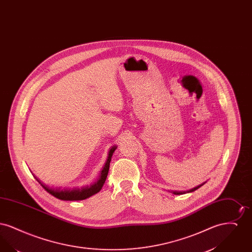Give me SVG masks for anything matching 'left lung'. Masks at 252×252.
<instances>
[{"mask_svg":"<svg viewBox=\"0 0 252 252\" xmlns=\"http://www.w3.org/2000/svg\"><path fill=\"white\" fill-rule=\"evenodd\" d=\"M205 183V182H204ZM203 183V184H204ZM203 184H201V185H198V186H196V187H194V188H192L191 190H189V191H184V192H176V191H173V193L174 194H183V193H186V192H192L193 191H195V190H197L199 187H201Z\"/></svg>","mask_w":252,"mask_h":252,"instance_id":"obj_1","label":"left lung"}]
</instances>
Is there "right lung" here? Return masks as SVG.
Returning <instances> with one entry per match:
<instances>
[{
  "mask_svg": "<svg viewBox=\"0 0 252 252\" xmlns=\"http://www.w3.org/2000/svg\"><path fill=\"white\" fill-rule=\"evenodd\" d=\"M117 146H112L108 152V158L106 160V163L104 165V167L102 168L100 175L98 177V180H96L94 184H92L91 186H86L80 189H72V190H68V189H64V190H60V189H52L49 188L48 186H46L45 184H43L40 180L36 178V179L39 184L52 195H54L55 197L61 199V200H69V201H73V200H83L86 198H89L90 196L95 194L98 192H100V190L102 189L105 181L107 180L108 177V169H109V163L111 160V157L113 155V152L116 150Z\"/></svg>",
  "mask_w": 252,
  "mask_h": 252,
  "instance_id": "add662e5",
  "label": "right lung"
}]
</instances>
